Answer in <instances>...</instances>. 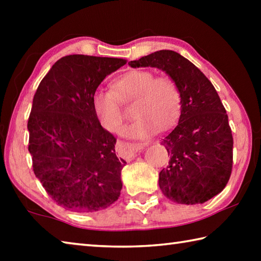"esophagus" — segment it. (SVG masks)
<instances>
[{
	"label": "esophagus",
	"instance_id": "1",
	"mask_svg": "<svg viewBox=\"0 0 261 261\" xmlns=\"http://www.w3.org/2000/svg\"><path fill=\"white\" fill-rule=\"evenodd\" d=\"M147 144H134V143H125V141H117V147L120 151H122L125 155H134L137 152H139Z\"/></svg>",
	"mask_w": 261,
	"mask_h": 261
}]
</instances>
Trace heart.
<instances>
[{
	"label": "heart",
	"instance_id": "b5f03b06",
	"mask_svg": "<svg viewBox=\"0 0 261 261\" xmlns=\"http://www.w3.org/2000/svg\"><path fill=\"white\" fill-rule=\"evenodd\" d=\"M113 90H96L92 94V108L106 130L117 132L123 123L122 102L136 100L137 117L122 135L130 139H145L155 130H165L178 120L182 96L173 78L159 76L149 70H130L115 79Z\"/></svg>",
	"mask_w": 261,
	"mask_h": 261
}]
</instances>
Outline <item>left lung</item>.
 <instances>
[{
    "label": "left lung",
    "instance_id": "left-lung-1",
    "mask_svg": "<svg viewBox=\"0 0 261 261\" xmlns=\"http://www.w3.org/2000/svg\"><path fill=\"white\" fill-rule=\"evenodd\" d=\"M132 68H156L173 78L182 96L178 124L161 144L170 155L159 174L162 193L177 204H204L226 187L232 168V135L218 92L196 65L173 50H159Z\"/></svg>",
    "mask_w": 261,
    "mask_h": 261
}]
</instances>
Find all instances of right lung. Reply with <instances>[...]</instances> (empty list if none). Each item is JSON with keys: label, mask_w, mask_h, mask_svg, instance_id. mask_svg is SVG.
I'll return each instance as SVG.
<instances>
[{"label": "right lung", "mask_w": 261, "mask_h": 261, "mask_svg": "<svg viewBox=\"0 0 261 261\" xmlns=\"http://www.w3.org/2000/svg\"><path fill=\"white\" fill-rule=\"evenodd\" d=\"M125 63L114 57L64 56L35 92L28 122L33 170L65 210L92 213L120 197L126 162L118 160L116 139L101 126L91 100L101 82Z\"/></svg>", "instance_id": "obj_1"}]
</instances>
